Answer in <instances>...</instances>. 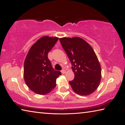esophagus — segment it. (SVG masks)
Instances as JSON below:
<instances>
[{
    "mask_svg": "<svg viewBox=\"0 0 125 125\" xmlns=\"http://www.w3.org/2000/svg\"><path fill=\"white\" fill-rule=\"evenodd\" d=\"M61 73H62V74H64L66 73V71H65V70H62V71H61Z\"/></svg>",
    "mask_w": 125,
    "mask_h": 125,
    "instance_id": "esophagus-1",
    "label": "esophagus"
}]
</instances>
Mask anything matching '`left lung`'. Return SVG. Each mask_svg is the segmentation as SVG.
<instances>
[{
	"label": "left lung",
	"instance_id": "1",
	"mask_svg": "<svg viewBox=\"0 0 125 125\" xmlns=\"http://www.w3.org/2000/svg\"><path fill=\"white\" fill-rule=\"evenodd\" d=\"M63 49L72 64L74 79L69 82L74 92L79 95H89L100 83L101 69L94 50L79 37L60 39Z\"/></svg>",
	"mask_w": 125,
	"mask_h": 125
}]
</instances>
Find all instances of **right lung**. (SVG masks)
Here are the masks:
<instances>
[{
	"mask_svg": "<svg viewBox=\"0 0 125 125\" xmlns=\"http://www.w3.org/2000/svg\"><path fill=\"white\" fill-rule=\"evenodd\" d=\"M57 37L42 36L31 46L25 58L24 78L25 83L33 92L40 95L50 93L56 86V79L61 75L54 71L48 53L56 43Z\"/></svg>",
	"mask_w": 125,
	"mask_h": 125,
	"instance_id": "1",
	"label": "right lung"
}]
</instances>
